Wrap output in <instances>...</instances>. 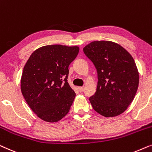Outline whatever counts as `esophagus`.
Returning a JSON list of instances; mask_svg holds the SVG:
<instances>
[{"instance_id": "1", "label": "esophagus", "mask_w": 152, "mask_h": 152, "mask_svg": "<svg viewBox=\"0 0 152 152\" xmlns=\"http://www.w3.org/2000/svg\"><path fill=\"white\" fill-rule=\"evenodd\" d=\"M78 90H79L80 92H83V90H84L83 87H78Z\"/></svg>"}]
</instances>
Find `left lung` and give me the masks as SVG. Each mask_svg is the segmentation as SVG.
<instances>
[{"instance_id": "1", "label": "left lung", "mask_w": 152, "mask_h": 152, "mask_svg": "<svg viewBox=\"0 0 152 152\" xmlns=\"http://www.w3.org/2000/svg\"><path fill=\"white\" fill-rule=\"evenodd\" d=\"M94 64L98 83L90 98L94 110L106 117L122 114L133 102L139 84V73L132 56L120 44L94 41L83 48Z\"/></svg>"}]
</instances>
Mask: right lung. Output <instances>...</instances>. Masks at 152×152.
Returning a JSON list of instances; mask_svg holds the SVG:
<instances>
[{
  "label": "right lung",
  "instance_id": "1",
  "mask_svg": "<svg viewBox=\"0 0 152 152\" xmlns=\"http://www.w3.org/2000/svg\"><path fill=\"white\" fill-rule=\"evenodd\" d=\"M78 46L47 45L35 50L23 67L22 94L31 110L42 120L57 122L69 111L76 93L67 82L69 66Z\"/></svg>",
  "mask_w": 152,
  "mask_h": 152
}]
</instances>
